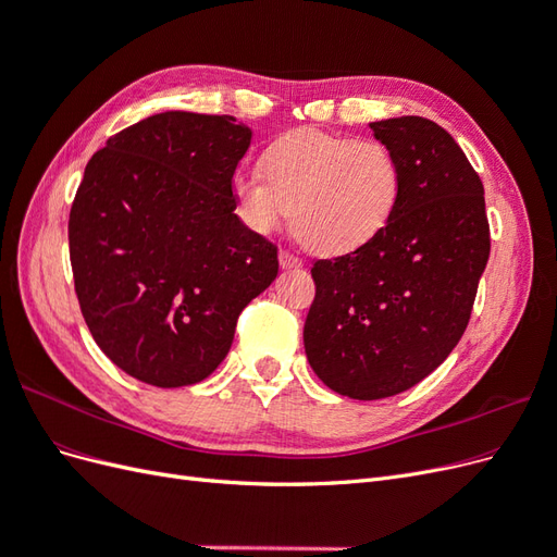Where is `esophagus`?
I'll return each mask as SVG.
<instances>
[{
    "instance_id": "obj_1",
    "label": "esophagus",
    "mask_w": 557,
    "mask_h": 557,
    "mask_svg": "<svg viewBox=\"0 0 557 557\" xmlns=\"http://www.w3.org/2000/svg\"><path fill=\"white\" fill-rule=\"evenodd\" d=\"M278 262H281L283 269H297V267H301V260L297 256H293L290 250H281L278 252Z\"/></svg>"
}]
</instances>
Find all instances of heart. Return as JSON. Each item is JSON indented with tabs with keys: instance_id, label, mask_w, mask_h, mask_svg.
I'll list each match as a JSON object with an SVG mask.
<instances>
[{
	"instance_id": "1",
	"label": "heart",
	"mask_w": 557,
	"mask_h": 557,
	"mask_svg": "<svg viewBox=\"0 0 557 557\" xmlns=\"http://www.w3.org/2000/svg\"><path fill=\"white\" fill-rule=\"evenodd\" d=\"M264 176L232 178L242 223L272 234L290 218L297 237L323 256H348L379 239L397 211L404 174L379 139L297 129L267 148Z\"/></svg>"
}]
</instances>
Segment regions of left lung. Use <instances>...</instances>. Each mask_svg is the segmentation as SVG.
<instances>
[{
    "mask_svg": "<svg viewBox=\"0 0 557 557\" xmlns=\"http://www.w3.org/2000/svg\"><path fill=\"white\" fill-rule=\"evenodd\" d=\"M404 185L369 246L315 260L305 348L315 376L350 399L409 391L458 346L491 256L483 183L462 148L420 115L369 123Z\"/></svg>",
    "mask_w": 557,
    "mask_h": 557,
    "instance_id": "obj_1",
    "label": "left lung"
}]
</instances>
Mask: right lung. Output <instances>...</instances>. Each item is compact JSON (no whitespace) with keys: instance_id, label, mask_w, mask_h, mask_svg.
Listing matches in <instances>:
<instances>
[{"instance_id":"add662e5","label":"right lung","mask_w":557,"mask_h":557,"mask_svg":"<svg viewBox=\"0 0 557 557\" xmlns=\"http://www.w3.org/2000/svg\"><path fill=\"white\" fill-rule=\"evenodd\" d=\"M250 129L232 115L164 111L113 134L86 164L70 213L81 313L125 374L205 381L237 318L278 274V250L234 213Z\"/></svg>"}]
</instances>
